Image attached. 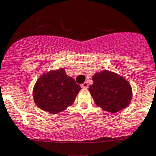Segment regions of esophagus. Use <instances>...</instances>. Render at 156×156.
<instances>
[{
    "label": "esophagus",
    "mask_w": 156,
    "mask_h": 156,
    "mask_svg": "<svg viewBox=\"0 0 156 156\" xmlns=\"http://www.w3.org/2000/svg\"><path fill=\"white\" fill-rule=\"evenodd\" d=\"M81 87L83 88V89H87V88H88V83H87V82H84V83H82V85H81Z\"/></svg>",
    "instance_id": "esophagus-1"
}]
</instances>
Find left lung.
Segmentation results:
<instances>
[{"mask_svg": "<svg viewBox=\"0 0 156 156\" xmlns=\"http://www.w3.org/2000/svg\"><path fill=\"white\" fill-rule=\"evenodd\" d=\"M93 84L89 91L97 106L110 113H116L127 108L133 97L130 83L124 77L111 70L95 73Z\"/></svg>", "mask_w": 156, "mask_h": 156, "instance_id": "8db88e82", "label": "left lung"}]
</instances>
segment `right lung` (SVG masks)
Returning a JSON list of instances; mask_svg holds the SVG:
<instances>
[{
  "label": "right lung",
  "instance_id": "obj_1",
  "mask_svg": "<svg viewBox=\"0 0 156 156\" xmlns=\"http://www.w3.org/2000/svg\"><path fill=\"white\" fill-rule=\"evenodd\" d=\"M81 87L64 68L43 73L33 89L35 104L40 109L51 114H58L71 106Z\"/></svg>",
  "mask_w": 156,
  "mask_h": 156
}]
</instances>
